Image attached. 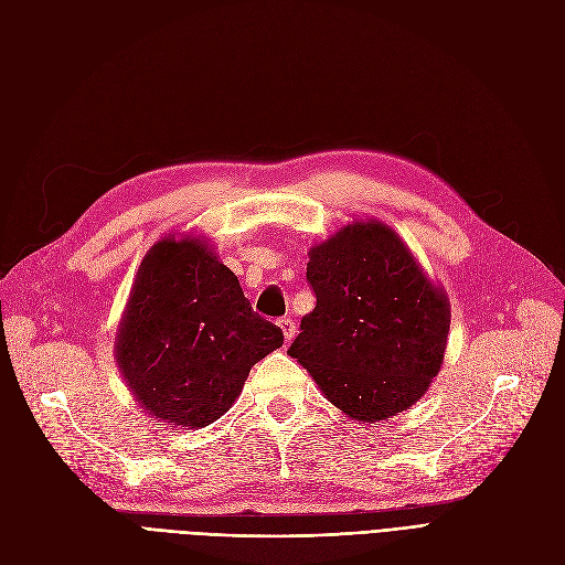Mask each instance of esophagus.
Segmentation results:
<instances>
[{
  "mask_svg": "<svg viewBox=\"0 0 565 565\" xmlns=\"http://www.w3.org/2000/svg\"><path fill=\"white\" fill-rule=\"evenodd\" d=\"M278 327L282 329L285 341H291V337H295V322H291V318H280Z\"/></svg>",
  "mask_w": 565,
  "mask_h": 565,
  "instance_id": "34e87169",
  "label": "esophagus"
}]
</instances>
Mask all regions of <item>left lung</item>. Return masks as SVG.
I'll return each instance as SVG.
<instances>
[{"instance_id": "8db88e82", "label": "left lung", "mask_w": 565, "mask_h": 565, "mask_svg": "<svg viewBox=\"0 0 565 565\" xmlns=\"http://www.w3.org/2000/svg\"><path fill=\"white\" fill-rule=\"evenodd\" d=\"M313 313L287 355L343 414L385 420L412 406L437 376L451 310L393 228L353 222L310 247Z\"/></svg>"}]
</instances>
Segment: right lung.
<instances>
[{
	"label": "right lung",
	"instance_id": "obj_1",
	"mask_svg": "<svg viewBox=\"0 0 565 565\" xmlns=\"http://www.w3.org/2000/svg\"><path fill=\"white\" fill-rule=\"evenodd\" d=\"M282 329L252 310L231 268L199 238H163L135 278L116 362L145 412L182 427L215 423Z\"/></svg>",
	"mask_w": 565,
	"mask_h": 565
}]
</instances>
